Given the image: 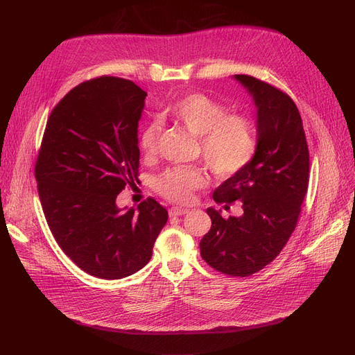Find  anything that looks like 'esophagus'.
I'll return each instance as SVG.
<instances>
[{
	"label": "esophagus",
	"instance_id": "obj_1",
	"mask_svg": "<svg viewBox=\"0 0 355 355\" xmlns=\"http://www.w3.org/2000/svg\"><path fill=\"white\" fill-rule=\"evenodd\" d=\"M186 213H189V210L187 209H178V207H173L171 210H169V216H182V214H186Z\"/></svg>",
	"mask_w": 355,
	"mask_h": 355
}]
</instances>
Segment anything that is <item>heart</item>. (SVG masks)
I'll return each instance as SVG.
<instances>
[{
	"mask_svg": "<svg viewBox=\"0 0 355 355\" xmlns=\"http://www.w3.org/2000/svg\"><path fill=\"white\" fill-rule=\"evenodd\" d=\"M166 114L198 136L202 155L211 173L227 178L241 173L257 150L254 121L245 114L226 113V107L203 92H189L166 107ZM159 125H146L139 137L145 155L157 149ZM206 184V175L197 168L175 166L157 180V190L169 202L187 205L194 191Z\"/></svg>",
	"mask_w": 355,
	"mask_h": 355,
	"instance_id": "heart-1",
	"label": "heart"
}]
</instances>
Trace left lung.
Listing matches in <instances>:
<instances>
[{"mask_svg": "<svg viewBox=\"0 0 355 355\" xmlns=\"http://www.w3.org/2000/svg\"><path fill=\"white\" fill-rule=\"evenodd\" d=\"M234 78L257 107V150L248 166L213 193L216 203L241 202L243 214L223 219L209 207L211 227L200 241V254L214 270L246 277L268 266L295 230L309 184V150L300 113L287 94L250 75Z\"/></svg>", "mask_w": 355, "mask_h": 355, "instance_id": "1", "label": "left lung"}]
</instances>
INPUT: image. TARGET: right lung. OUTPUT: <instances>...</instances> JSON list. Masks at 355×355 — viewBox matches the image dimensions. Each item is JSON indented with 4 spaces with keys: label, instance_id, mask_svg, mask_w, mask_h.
Instances as JSON below:
<instances>
[{
    "label": "right lung",
    "instance_id": "obj_1",
    "mask_svg": "<svg viewBox=\"0 0 355 355\" xmlns=\"http://www.w3.org/2000/svg\"><path fill=\"white\" fill-rule=\"evenodd\" d=\"M146 92L100 76L72 88L46 123L36 161L40 203L62 251L89 275L119 280L144 268L168 220L149 197L125 210L116 198L139 168L137 126Z\"/></svg>",
    "mask_w": 355,
    "mask_h": 355
}]
</instances>
